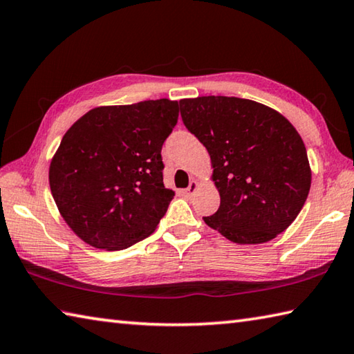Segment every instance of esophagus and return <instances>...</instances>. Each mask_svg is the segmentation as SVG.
<instances>
[{
  "instance_id": "34e87169",
  "label": "esophagus",
  "mask_w": 354,
  "mask_h": 354,
  "mask_svg": "<svg viewBox=\"0 0 354 354\" xmlns=\"http://www.w3.org/2000/svg\"><path fill=\"white\" fill-rule=\"evenodd\" d=\"M197 186H198V185H197L196 180H191L189 186L185 189V194H186V196H192V194H194V192L197 191Z\"/></svg>"
}]
</instances>
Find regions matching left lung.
Here are the masks:
<instances>
[{
  "mask_svg": "<svg viewBox=\"0 0 354 354\" xmlns=\"http://www.w3.org/2000/svg\"><path fill=\"white\" fill-rule=\"evenodd\" d=\"M183 124L209 152L220 206L203 217L231 242L265 243L295 222L311 169L299 132L277 111L237 97L180 100Z\"/></svg>",
  "mask_w": 354,
  "mask_h": 354,
  "instance_id": "1",
  "label": "left lung"
}]
</instances>
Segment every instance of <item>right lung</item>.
Here are the masks:
<instances>
[{
    "label": "right lung",
    "mask_w": 354,
    "mask_h": 354,
    "mask_svg": "<svg viewBox=\"0 0 354 354\" xmlns=\"http://www.w3.org/2000/svg\"><path fill=\"white\" fill-rule=\"evenodd\" d=\"M168 98L102 106L66 132L49 168L59 214L95 248L118 251L154 232L174 191L163 185L162 146L177 124Z\"/></svg>",
    "instance_id": "add662e5"
}]
</instances>
